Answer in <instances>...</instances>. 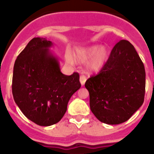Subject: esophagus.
<instances>
[{"instance_id": "obj_1", "label": "esophagus", "mask_w": 154, "mask_h": 154, "mask_svg": "<svg viewBox=\"0 0 154 154\" xmlns=\"http://www.w3.org/2000/svg\"><path fill=\"white\" fill-rule=\"evenodd\" d=\"M85 81H86V78H85V75H81V76H80V83H81L82 85H85Z\"/></svg>"}]
</instances>
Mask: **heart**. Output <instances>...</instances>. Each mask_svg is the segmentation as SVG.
I'll list each match as a JSON object with an SVG mask.
<instances>
[{"mask_svg":"<svg viewBox=\"0 0 154 154\" xmlns=\"http://www.w3.org/2000/svg\"><path fill=\"white\" fill-rule=\"evenodd\" d=\"M109 58V51L106 46L99 45L87 46L76 50L73 54V58L76 62L83 64L86 62L85 69L89 74L99 72L106 63ZM66 62L72 64L73 60L69 53L65 55Z\"/></svg>","mask_w":154,"mask_h":154,"instance_id":"1","label":"heart"}]
</instances>
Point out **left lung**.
<instances>
[{"instance_id":"left-lung-1","label":"left lung","mask_w":154,"mask_h":154,"mask_svg":"<svg viewBox=\"0 0 154 154\" xmlns=\"http://www.w3.org/2000/svg\"><path fill=\"white\" fill-rule=\"evenodd\" d=\"M92 113L102 123H124L143 103L146 72L133 45L121 40L100 72L85 82Z\"/></svg>"}]
</instances>
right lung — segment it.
Here are the masks:
<instances>
[{
  "instance_id": "add662e5",
  "label": "right lung",
  "mask_w": 154,
  "mask_h": 154,
  "mask_svg": "<svg viewBox=\"0 0 154 154\" xmlns=\"http://www.w3.org/2000/svg\"><path fill=\"white\" fill-rule=\"evenodd\" d=\"M52 46L51 41L34 38L14 65V102L28 119L43 126L61 120L70 98L81 87L79 73L62 74L58 58L49 49Z\"/></svg>"
}]
</instances>
